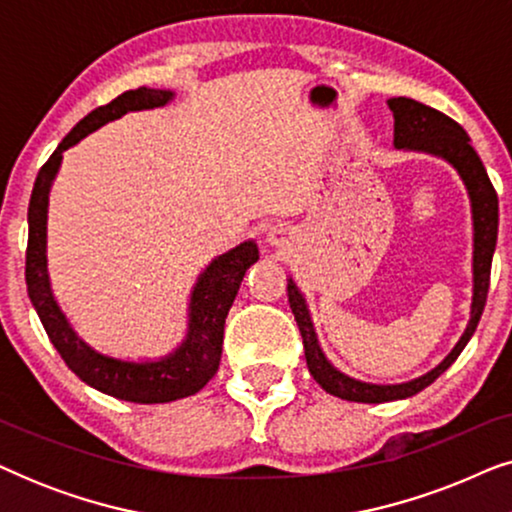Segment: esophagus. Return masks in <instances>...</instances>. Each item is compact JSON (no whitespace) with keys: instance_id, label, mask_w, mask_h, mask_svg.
I'll use <instances>...</instances> for the list:
<instances>
[{"instance_id":"1","label":"esophagus","mask_w":512,"mask_h":512,"mask_svg":"<svg viewBox=\"0 0 512 512\" xmlns=\"http://www.w3.org/2000/svg\"><path fill=\"white\" fill-rule=\"evenodd\" d=\"M268 240H270L272 244H284L286 240H289V230H286L284 226L272 228L270 235H268Z\"/></svg>"}]
</instances>
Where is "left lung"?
I'll use <instances>...</instances> for the list:
<instances>
[{"mask_svg": "<svg viewBox=\"0 0 512 512\" xmlns=\"http://www.w3.org/2000/svg\"><path fill=\"white\" fill-rule=\"evenodd\" d=\"M389 109L394 111V144L396 149H412V151H426L433 156L445 158L447 163L457 167V172L464 179L471 195L473 207V305H471V324L466 326V333L461 335L457 347L447 354V359L417 380L405 384H366L352 377L342 375L335 370L331 363L326 361L324 352H321L317 333H314L310 312H307L305 298L300 296L298 286L289 279V303L293 310V317L298 321L300 335H303L305 359L307 368L314 380L326 389L328 394L345 398V401L354 403H387L398 401V398L415 396L417 391L436 380L440 373H445L452 366L454 359L471 340V335L478 328V321L482 317L487 303L489 291V275H492V256L496 247V233H499V198L492 181L487 177L485 165L475 149L471 146V137L461 128L457 121L445 116L443 111L426 107V104L410 100V97H391L387 100Z\"/></svg>", "mask_w": 512, "mask_h": 512, "instance_id": "left-lung-1", "label": "left lung"}]
</instances>
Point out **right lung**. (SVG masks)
I'll list each match as a JSON object with an SVG mask.
<instances>
[{
    "mask_svg": "<svg viewBox=\"0 0 512 512\" xmlns=\"http://www.w3.org/2000/svg\"><path fill=\"white\" fill-rule=\"evenodd\" d=\"M172 100L170 90L137 88L118 95L104 107L79 121L72 132L62 139L51 158L41 165L34 181L30 209H27V251H25V282L27 293L37 310L41 324H44L53 347L58 349L62 361L69 370L90 387L130 403H170L177 398L198 394L205 384L212 380L219 370L221 345H223V324H226L228 310L240 291L242 277L251 263L258 261V247L254 242H244L240 247L230 249L228 254L209 263L193 289L191 298V324L188 335L177 352L163 361L153 363H130L109 359L90 349L79 335L67 324L65 314L55 303L51 284L46 272V209L51 181L58 172L62 151L74 146L88 132L100 125L121 118L128 111L163 107Z\"/></svg>",
    "mask_w": 512,
    "mask_h": 512,
    "instance_id": "right-lung-1",
    "label": "right lung"
}]
</instances>
